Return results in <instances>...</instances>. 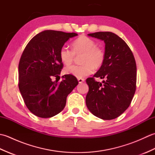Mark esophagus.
Segmentation results:
<instances>
[{
	"instance_id": "esophagus-1",
	"label": "esophagus",
	"mask_w": 155,
	"mask_h": 155,
	"mask_svg": "<svg viewBox=\"0 0 155 155\" xmlns=\"http://www.w3.org/2000/svg\"><path fill=\"white\" fill-rule=\"evenodd\" d=\"M78 83H83V82H84V78H78Z\"/></svg>"
}]
</instances>
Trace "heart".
<instances>
[{"label": "heart", "instance_id": "b5f03b06", "mask_svg": "<svg viewBox=\"0 0 155 155\" xmlns=\"http://www.w3.org/2000/svg\"><path fill=\"white\" fill-rule=\"evenodd\" d=\"M83 54L81 61L83 64L72 65L64 68V73L77 78H83L92 74L94 68H100L103 65L106 54L104 49L97 46L93 38L82 35L72 42V50L62 47L59 52L61 61L66 65L71 64L76 55Z\"/></svg>", "mask_w": 155, "mask_h": 155}]
</instances>
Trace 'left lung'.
<instances>
[{
	"instance_id": "left-lung-1",
	"label": "left lung",
	"mask_w": 155,
	"mask_h": 155,
	"mask_svg": "<svg viewBox=\"0 0 155 155\" xmlns=\"http://www.w3.org/2000/svg\"><path fill=\"white\" fill-rule=\"evenodd\" d=\"M104 41L105 61L93 77L88 78L86 104L92 114L103 120L119 117L130 106L136 91L137 65L130 48L111 32L88 34ZM99 77L103 84L95 81Z\"/></svg>"
}]
</instances>
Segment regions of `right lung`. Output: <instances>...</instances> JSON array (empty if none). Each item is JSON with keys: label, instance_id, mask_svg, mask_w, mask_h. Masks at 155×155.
<instances>
[{"label": "right lung", "instance_id": "right-lung-1", "mask_svg": "<svg viewBox=\"0 0 155 155\" xmlns=\"http://www.w3.org/2000/svg\"><path fill=\"white\" fill-rule=\"evenodd\" d=\"M78 35L57 31H45L29 41L18 64V88L26 106L32 114L50 118L63 110L67 97L78 84L77 78L62 76L52 81L63 68L61 48L69 38Z\"/></svg>", "mask_w": 155, "mask_h": 155}]
</instances>
